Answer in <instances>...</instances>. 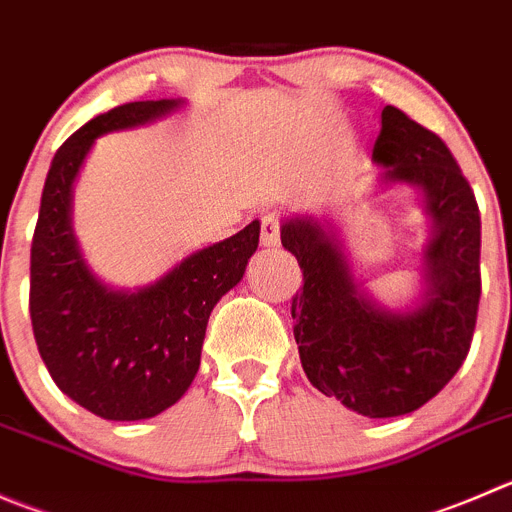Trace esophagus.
I'll return each instance as SVG.
<instances>
[{
	"label": "esophagus",
	"instance_id": "esophagus-1",
	"mask_svg": "<svg viewBox=\"0 0 512 512\" xmlns=\"http://www.w3.org/2000/svg\"><path fill=\"white\" fill-rule=\"evenodd\" d=\"M260 240H262V245H265V247H277V245H280V222H277L275 215H265V217H262Z\"/></svg>",
	"mask_w": 512,
	"mask_h": 512
}]
</instances>
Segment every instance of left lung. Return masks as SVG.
<instances>
[{"label": "left lung", "mask_w": 512, "mask_h": 512, "mask_svg": "<svg viewBox=\"0 0 512 512\" xmlns=\"http://www.w3.org/2000/svg\"><path fill=\"white\" fill-rule=\"evenodd\" d=\"M372 162L377 192L410 187L428 217L418 290L388 305L370 292L332 217L290 212L280 240L297 257L295 342L312 388L365 418L418 410L453 380L470 350L480 300V212L438 135L385 107Z\"/></svg>", "instance_id": "8db88e82"}]
</instances>
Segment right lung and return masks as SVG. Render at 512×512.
Wrapping results in <instances>:
<instances>
[{"instance_id":"1","label":"right lung","mask_w":512,"mask_h":512,"mask_svg":"<svg viewBox=\"0 0 512 512\" xmlns=\"http://www.w3.org/2000/svg\"><path fill=\"white\" fill-rule=\"evenodd\" d=\"M187 99L127 102L82 124L49 165L32 240L29 315L49 375L104 420H147L177 403L200 370L207 320L245 275L260 220L190 252L140 287L104 282L74 235V182L94 142L182 112Z\"/></svg>"}]
</instances>
